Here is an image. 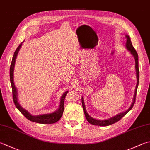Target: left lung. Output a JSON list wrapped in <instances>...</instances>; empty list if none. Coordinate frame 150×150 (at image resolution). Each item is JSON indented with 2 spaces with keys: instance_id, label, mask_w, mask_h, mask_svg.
<instances>
[{
  "instance_id": "obj_1",
  "label": "left lung",
  "mask_w": 150,
  "mask_h": 150,
  "mask_svg": "<svg viewBox=\"0 0 150 150\" xmlns=\"http://www.w3.org/2000/svg\"><path fill=\"white\" fill-rule=\"evenodd\" d=\"M125 37L127 38V42H126V48L128 50H129L131 53L132 55L134 56V59H135V69H136V71H137V86H136V88H135V91H134V98H133V101L131 105L130 106V108L128 109L127 111H124V112L119 113L117 115L113 117H111L108 119H105V120H97V119H95L94 118H92V117L90 116L87 111L86 110V108H85V105H84V99L83 97H82V105H83V110H84V115H85L86 120L88 121L89 123H91L92 125H98V126H102V127H105V126H108V125H112L115 122L119 121L120 119L124 117L126 114L129 112V111L131 110L132 108L133 105H134V103H135V100H136V96H137V88H138V83H139V68H138V54L137 52V51L134 49V48L133 47V46L132 45L131 40H130V37L129 35H126Z\"/></svg>"
}]
</instances>
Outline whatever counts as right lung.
<instances>
[{
  "instance_id": "1",
  "label": "right lung",
  "mask_w": 150,
  "mask_h": 150,
  "mask_svg": "<svg viewBox=\"0 0 150 150\" xmlns=\"http://www.w3.org/2000/svg\"><path fill=\"white\" fill-rule=\"evenodd\" d=\"M22 43L23 42H21V44L18 46V47L16 48L14 54H13V56L12 63H11L10 68V78L11 86H12V96H13V102H14V104L16 105V107L17 108L18 110L20 111L27 119H29V121H31L32 122H37V123H41V124L55 123V122L58 121L59 119H60L61 117L62 116V114H63L64 110V100L68 91L65 92L63 94V95L62 96L61 99H60V103H59V106L58 110L52 113L42 114V115H32L28 112V111H27L26 110H25V109H23L22 107H21L18 102L17 88H16L14 83H13V69H14L16 57H17L19 50H20V49L21 47Z\"/></svg>"
}]
</instances>
